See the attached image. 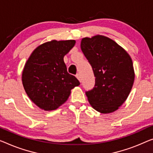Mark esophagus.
<instances>
[{
	"instance_id": "obj_1",
	"label": "esophagus",
	"mask_w": 153,
	"mask_h": 153,
	"mask_svg": "<svg viewBox=\"0 0 153 153\" xmlns=\"http://www.w3.org/2000/svg\"><path fill=\"white\" fill-rule=\"evenodd\" d=\"M76 77L77 79H78V80L79 82H81V77H80V75H79V74H76Z\"/></svg>"
}]
</instances>
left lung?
Instances as JSON below:
<instances>
[{
    "instance_id": "left-lung-1",
    "label": "left lung",
    "mask_w": 153,
    "mask_h": 153,
    "mask_svg": "<svg viewBox=\"0 0 153 153\" xmlns=\"http://www.w3.org/2000/svg\"><path fill=\"white\" fill-rule=\"evenodd\" d=\"M80 47L95 77L94 87L86 92L88 102L100 113H113L126 101L133 87L135 73L131 58L104 36L84 38Z\"/></svg>"
}]
</instances>
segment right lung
<instances>
[{
    "label": "right lung",
    "mask_w": 153,
    "mask_h": 153,
    "mask_svg": "<svg viewBox=\"0 0 153 153\" xmlns=\"http://www.w3.org/2000/svg\"><path fill=\"white\" fill-rule=\"evenodd\" d=\"M76 41L51 40L38 46L31 54L22 75L24 88L36 106L45 111L56 110L67 101L71 90L79 85L67 72L64 56Z\"/></svg>",
    "instance_id": "add662e5"
}]
</instances>
